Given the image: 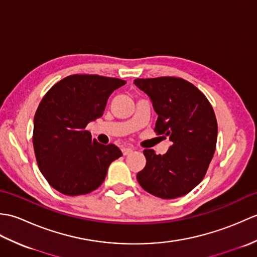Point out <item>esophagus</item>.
Segmentation results:
<instances>
[{
  "label": "esophagus",
  "mask_w": 257,
  "mask_h": 257,
  "mask_svg": "<svg viewBox=\"0 0 257 257\" xmlns=\"http://www.w3.org/2000/svg\"><path fill=\"white\" fill-rule=\"evenodd\" d=\"M134 150L132 149V148H122V155L123 156H128V155H130L132 154Z\"/></svg>",
  "instance_id": "1"
}]
</instances>
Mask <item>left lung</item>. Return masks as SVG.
Returning <instances> with one entry per match:
<instances>
[{
  "label": "left lung",
  "instance_id": "8db88e82",
  "mask_svg": "<svg viewBox=\"0 0 257 257\" xmlns=\"http://www.w3.org/2000/svg\"><path fill=\"white\" fill-rule=\"evenodd\" d=\"M134 84L152 101L158 114L155 132L172 143L163 156L144 150L147 163L137 174L138 182L161 199L185 195L203 180L214 155V110L206 97L182 78H137Z\"/></svg>",
  "mask_w": 257,
  "mask_h": 257
}]
</instances>
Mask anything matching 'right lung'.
<instances>
[{"mask_svg":"<svg viewBox=\"0 0 257 257\" xmlns=\"http://www.w3.org/2000/svg\"><path fill=\"white\" fill-rule=\"evenodd\" d=\"M119 78L72 75L46 92L34 117L33 146L38 168L58 192L87 194L106 178L110 163L122 156L117 146L91 138L86 125L102 116Z\"/></svg>","mask_w":257,"mask_h":257,"instance_id":"1","label":"right lung"}]
</instances>
